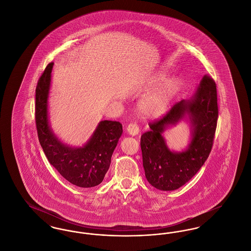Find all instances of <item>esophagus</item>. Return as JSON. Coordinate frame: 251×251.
Listing matches in <instances>:
<instances>
[{
	"mask_svg": "<svg viewBox=\"0 0 251 251\" xmlns=\"http://www.w3.org/2000/svg\"><path fill=\"white\" fill-rule=\"evenodd\" d=\"M127 132L130 134V135H136L139 133V127L136 123H130L127 127Z\"/></svg>",
	"mask_w": 251,
	"mask_h": 251,
	"instance_id": "esophagus-1",
	"label": "esophagus"
}]
</instances>
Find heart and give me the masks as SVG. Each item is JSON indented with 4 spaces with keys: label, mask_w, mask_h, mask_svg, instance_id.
Segmentation results:
<instances>
[{
    "label": "heart",
    "mask_w": 251,
    "mask_h": 251,
    "mask_svg": "<svg viewBox=\"0 0 251 251\" xmlns=\"http://www.w3.org/2000/svg\"><path fill=\"white\" fill-rule=\"evenodd\" d=\"M167 74L160 72L151 80V86L155 87L167 79ZM166 81V80H165ZM163 83V82H162ZM162 84V83H161ZM180 83L172 78L146 96L139 103V113L145 119H157L166 114L172 100L179 91Z\"/></svg>",
    "instance_id": "b5f03b06"
}]
</instances>
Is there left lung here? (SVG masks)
<instances>
[{
  "mask_svg": "<svg viewBox=\"0 0 251 251\" xmlns=\"http://www.w3.org/2000/svg\"><path fill=\"white\" fill-rule=\"evenodd\" d=\"M218 118L215 81L205 75L189 100L177 102L162 119L150 123L151 130L141 136L145 176L162 191H173L197 174L212 151ZM187 120L192 139L181 152L170 151L162 136L168 126Z\"/></svg>",
  "mask_w": 251,
  "mask_h": 251,
  "instance_id": "8db88e82",
  "label": "left lung"
}]
</instances>
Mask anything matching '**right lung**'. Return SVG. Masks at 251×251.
<instances>
[{"label":"right lung","mask_w":251,"mask_h":251,"mask_svg":"<svg viewBox=\"0 0 251 251\" xmlns=\"http://www.w3.org/2000/svg\"><path fill=\"white\" fill-rule=\"evenodd\" d=\"M53 63H50L36 88V124L39 143L50 164L71 183L89 188L99 185L107 172L111 157L122 134L119 121H100L83 147L62 143L49 122L48 99Z\"/></svg>","instance_id":"add662e5"}]
</instances>
